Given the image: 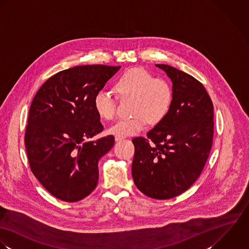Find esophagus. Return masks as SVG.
<instances>
[{
  "instance_id": "esophagus-1",
  "label": "esophagus",
  "mask_w": 249,
  "mask_h": 249,
  "mask_svg": "<svg viewBox=\"0 0 249 249\" xmlns=\"http://www.w3.org/2000/svg\"><path fill=\"white\" fill-rule=\"evenodd\" d=\"M114 139H115V142H119V141H122L123 139H125V137H124V136H119V135H116Z\"/></svg>"
}]
</instances>
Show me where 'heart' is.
Returning <instances> with one entry per match:
<instances>
[{"instance_id":"b5f03b06","label":"heart","mask_w":249,"mask_h":249,"mask_svg":"<svg viewBox=\"0 0 249 249\" xmlns=\"http://www.w3.org/2000/svg\"><path fill=\"white\" fill-rule=\"evenodd\" d=\"M114 90L120 99L133 98L131 118L119 120L108 133L133 136L144 130L148 123L158 124L168 114L174 99L172 86L162 78H154L147 70L133 67L125 70L115 81ZM93 106L100 118L111 121L117 112L116 98L100 89L93 98Z\"/></svg>"}]
</instances>
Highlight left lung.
<instances>
[{"instance_id": "left-lung-1", "label": "left lung", "mask_w": 249, "mask_h": 249, "mask_svg": "<svg viewBox=\"0 0 249 249\" xmlns=\"http://www.w3.org/2000/svg\"><path fill=\"white\" fill-rule=\"evenodd\" d=\"M170 78L174 99L166 117L133 139L132 175L151 198L169 199L186 192L206 164L213 138V106L204 86L166 64H156Z\"/></svg>"}]
</instances>
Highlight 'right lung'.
Returning a JSON list of instances; mask_svg holds the SVG:
<instances>
[{"label":"right lung","instance_id":"add662e5","mask_svg":"<svg viewBox=\"0 0 249 249\" xmlns=\"http://www.w3.org/2000/svg\"><path fill=\"white\" fill-rule=\"evenodd\" d=\"M121 66L81 65L49 78L32 102L25 146L34 175L54 197L77 202L98 184L100 159L114 137L88 141L104 130L95 93Z\"/></svg>","mask_w":249,"mask_h":249}]
</instances>
